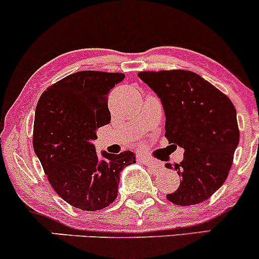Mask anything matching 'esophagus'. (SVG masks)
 I'll list each match as a JSON object with an SVG mask.
<instances>
[{
  "instance_id": "1",
  "label": "esophagus",
  "mask_w": 259,
  "mask_h": 259,
  "mask_svg": "<svg viewBox=\"0 0 259 259\" xmlns=\"http://www.w3.org/2000/svg\"><path fill=\"white\" fill-rule=\"evenodd\" d=\"M146 164L150 167L152 170L157 171V170H160V169L163 168V164L160 162H157V160H146Z\"/></svg>"
}]
</instances>
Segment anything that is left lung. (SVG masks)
<instances>
[{
	"label": "left lung",
	"instance_id": "8db88e82",
	"mask_svg": "<svg viewBox=\"0 0 259 259\" xmlns=\"http://www.w3.org/2000/svg\"><path fill=\"white\" fill-rule=\"evenodd\" d=\"M156 92L165 115L169 144L185 150L175 164L180 186L167 200L192 206L208 200L224 184L240 141L236 109L228 96L189 70L141 72ZM167 168H173L167 163Z\"/></svg>",
	"mask_w": 259,
	"mask_h": 259
}]
</instances>
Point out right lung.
<instances>
[{"label": "right lung", "mask_w": 259, "mask_h": 259, "mask_svg": "<svg viewBox=\"0 0 259 259\" xmlns=\"http://www.w3.org/2000/svg\"><path fill=\"white\" fill-rule=\"evenodd\" d=\"M121 73L82 70L50 86L38 100L32 146L55 191L82 210H100L118 196L120 171L136 162L132 151L101 152L92 141L111 121L108 94Z\"/></svg>", "instance_id": "right-lung-1"}]
</instances>
